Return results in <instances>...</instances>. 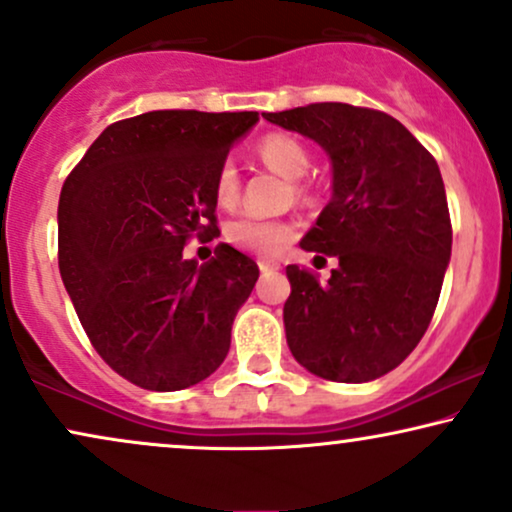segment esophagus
<instances>
[{
    "mask_svg": "<svg viewBox=\"0 0 512 512\" xmlns=\"http://www.w3.org/2000/svg\"><path fill=\"white\" fill-rule=\"evenodd\" d=\"M258 268H261V273H270V270H277L280 266H277V263H270V261H258Z\"/></svg>",
    "mask_w": 512,
    "mask_h": 512,
    "instance_id": "1",
    "label": "esophagus"
}]
</instances>
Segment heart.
<instances>
[{"label":"heart","mask_w":512,"mask_h":512,"mask_svg":"<svg viewBox=\"0 0 512 512\" xmlns=\"http://www.w3.org/2000/svg\"><path fill=\"white\" fill-rule=\"evenodd\" d=\"M256 156L268 168H273L275 173L285 175L289 180L301 178L308 170V161H311L304 144L292 135H282V132H273V135L263 137L256 144ZM237 197L239 170L235 161L225 159L216 173V199L220 204L230 206L235 204ZM292 232V225L285 223V220L261 218L254 216V213H244V216L235 218L225 227V235L232 244L258 256H275L289 242Z\"/></svg>","instance_id":"heart-1"}]
</instances>
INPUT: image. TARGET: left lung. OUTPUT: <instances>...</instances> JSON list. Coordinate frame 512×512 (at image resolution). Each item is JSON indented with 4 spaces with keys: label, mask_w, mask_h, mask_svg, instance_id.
<instances>
[{
    "label": "left lung",
    "mask_w": 512,
    "mask_h": 512,
    "mask_svg": "<svg viewBox=\"0 0 512 512\" xmlns=\"http://www.w3.org/2000/svg\"><path fill=\"white\" fill-rule=\"evenodd\" d=\"M263 116L332 159V201L301 246L339 266L327 282L287 266L292 356L323 380H377L427 332L449 266L453 232L437 161L396 118L365 106L323 102Z\"/></svg>",
    "instance_id": "1"
}]
</instances>
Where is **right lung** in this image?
<instances>
[{
    "instance_id": "add662e5",
    "label": "right lung",
    "mask_w": 512,
    "mask_h": 512,
    "mask_svg": "<svg viewBox=\"0 0 512 512\" xmlns=\"http://www.w3.org/2000/svg\"><path fill=\"white\" fill-rule=\"evenodd\" d=\"M256 111H149L111 123L59 197V270L94 351L125 380L178 391L230 351L258 266L230 244L199 266L192 237L220 235L216 173Z\"/></svg>"
}]
</instances>
